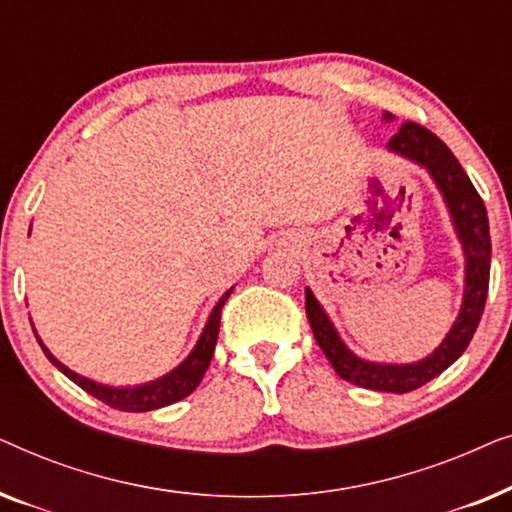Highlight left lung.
I'll use <instances>...</instances> for the list:
<instances>
[{
	"label": "left lung",
	"mask_w": 512,
	"mask_h": 512,
	"mask_svg": "<svg viewBox=\"0 0 512 512\" xmlns=\"http://www.w3.org/2000/svg\"><path fill=\"white\" fill-rule=\"evenodd\" d=\"M384 121H391V114H384ZM387 149L391 153L412 160L429 170L436 181L438 191L443 193L447 212L452 216V226L464 247L466 279H464V303L459 317L445 335V340L433 349V354L417 363H373L356 356L345 342L340 340L333 321L328 319L324 307L314 298L310 289H305V310L310 319L314 340L331 361L342 380L356 387L389 391V394H408L431 382L443 370L452 366L466 352L475 328L480 324L485 310L489 289V265H492V240H489V221L485 202L475 191L464 167L454 158V153L424 125L405 121L394 137L389 139Z\"/></svg>",
	"instance_id": "8db88e82"
}]
</instances>
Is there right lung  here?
Instances as JSON below:
<instances>
[{"instance_id":"obj_1","label":"right lung","mask_w":512,"mask_h":512,"mask_svg":"<svg viewBox=\"0 0 512 512\" xmlns=\"http://www.w3.org/2000/svg\"><path fill=\"white\" fill-rule=\"evenodd\" d=\"M230 293H233V289H228L219 298V303H216L212 314H209L205 328H202L200 340L195 342L193 352L186 356V361L179 363L172 373L158 377V380L153 382L137 384V387H109V384H100L95 380H88V377H83L79 373H74V370H69L65 363H60L51 352H48V347L41 342L34 328L32 331L37 335L39 345L48 356V361H51L60 373H65L74 384H79L83 391H88L90 396H95L97 401L107 403L109 408H116L123 412H149V410H158V408H165V405L181 401V398L193 394L195 387L202 382V377H205L209 368V361H212L214 356L216 338H219L221 307L228 300Z\"/></svg>"}]
</instances>
